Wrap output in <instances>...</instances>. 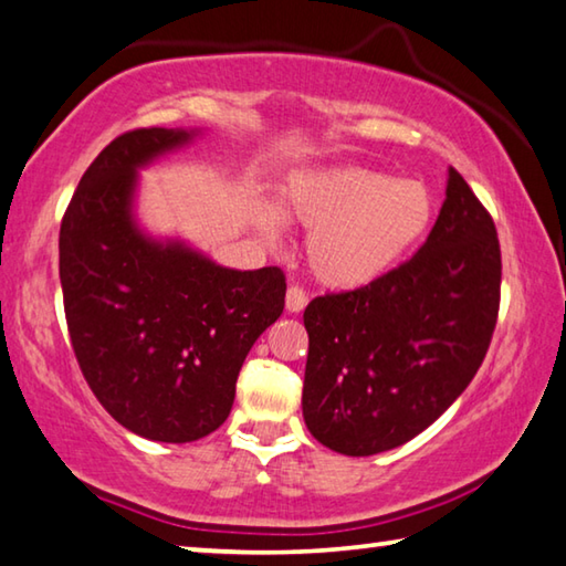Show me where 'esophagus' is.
I'll list each match as a JSON object with an SVG mask.
<instances>
[{
  "label": "esophagus",
  "instance_id": "1",
  "mask_svg": "<svg viewBox=\"0 0 566 566\" xmlns=\"http://www.w3.org/2000/svg\"><path fill=\"white\" fill-rule=\"evenodd\" d=\"M305 305H308V293L298 289V285H291L289 293H285V311L301 313Z\"/></svg>",
  "mask_w": 566,
  "mask_h": 566
}]
</instances>
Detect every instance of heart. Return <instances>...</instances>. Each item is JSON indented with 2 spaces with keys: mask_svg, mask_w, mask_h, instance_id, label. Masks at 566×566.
I'll return each instance as SVG.
<instances>
[{
  "mask_svg": "<svg viewBox=\"0 0 566 566\" xmlns=\"http://www.w3.org/2000/svg\"><path fill=\"white\" fill-rule=\"evenodd\" d=\"M277 210L311 230L305 263L328 289H360L391 273L423 243L437 218V198L423 180L338 165L293 172L281 188ZM261 230L277 235L265 212Z\"/></svg>",
  "mask_w": 566,
  "mask_h": 566,
  "instance_id": "1",
  "label": "heart"
}]
</instances>
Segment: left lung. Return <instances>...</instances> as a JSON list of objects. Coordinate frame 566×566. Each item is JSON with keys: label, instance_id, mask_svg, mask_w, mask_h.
<instances>
[{"label": "left lung", "instance_id": "obj_1", "mask_svg": "<svg viewBox=\"0 0 566 566\" xmlns=\"http://www.w3.org/2000/svg\"><path fill=\"white\" fill-rule=\"evenodd\" d=\"M502 250L494 220L449 168L419 253L303 313V419L323 447L370 457L411 441L464 394L492 344Z\"/></svg>", "mask_w": 566, "mask_h": 566}]
</instances>
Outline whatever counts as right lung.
I'll return each instance as SVG.
<instances>
[{
    "label": "right lung",
    "instance_id": "add662e5",
    "mask_svg": "<svg viewBox=\"0 0 566 566\" xmlns=\"http://www.w3.org/2000/svg\"><path fill=\"white\" fill-rule=\"evenodd\" d=\"M192 137L168 127L115 137L82 175L60 228L82 376L117 423L165 443L198 441L228 419L248 350L285 305L281 268L233 271L137 228V168Z\"/></svg>",
    "mask_w": 566,
    "mask_h": 566
}]
</instances>
